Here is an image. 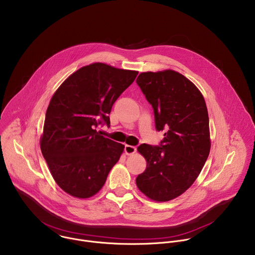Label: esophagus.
Masks as SVG:
<instances>
[{
	"instance_id": "1",
	"label": "esophagus",
	"mask_w": 255,
	"mask_h": 255,
	"mask_svg": "<svg viewBox=\"0 0 255 255\" xmlns=\"http://www.w3.org/2000/svg\"><path fill=\"white\" fill-rule=\"evenodd\" d=\"M135 151H136L135 146L128 145V144H126V145H125V152H126V154H128V155L133 154Z\"/></svg>"
}]
</instances>
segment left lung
<instances>
[{"mask_svg":"<svg viewBox=\"0 0 255 255\" xmlns=\"http://www.w3.org/2000/svg\"><path fill=\"white\" fill-rule=\"evenodd\" d=\"M136 84L154 113L156 130H163L159 145L137 147L146 159L145 170L135 182L155 201H168L197 178L210 150L209 120L198 89L181 74L166 70L141 73Z\"/></svg>","mask_w":255,"mask_h":255,"instance_id":"left-lung-1","label":"left lung"}]
</instances>
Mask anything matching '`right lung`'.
I'll return each instance as SVG.
<instances>
[{
    "instance_id": "add662e5",
    "label": "right lung",
    "mask_w": 255,
    "mask_h": 255,
    "mask_svg": "<svg viewBox=\"0 0 255 255\" xmlns=\"http://www.w3.org/2000/svg\"><path fill=\"white\" fill-rule=\"evenodd\" d=\"M138 72L95 63L71 75L48 107L41 150L58 185L67 193L88 198L104 186L125 145L101 135L109 114Z\"/></svg>"
}]
</instances>
